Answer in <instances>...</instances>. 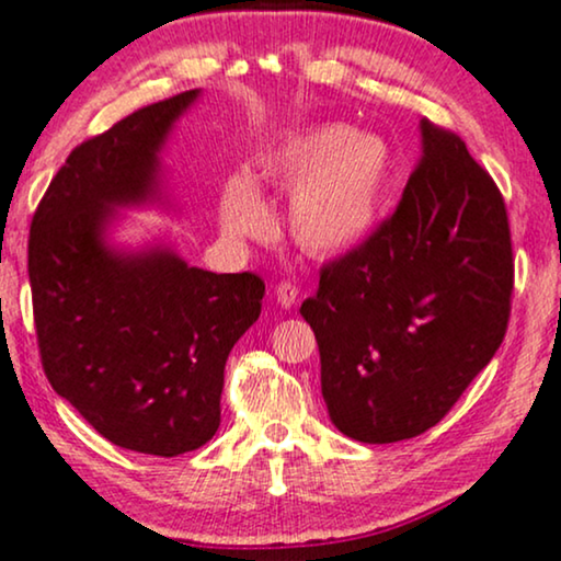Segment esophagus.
Wrapping results in <instances>:
<instances>
[{"label": "esophagus", "mask_w": 561, "mask_h": 561, "mask_svg": "<svg viewBox=\"0 0 561 561\" xmlns=\"http://www.w3.org/2000/svg\"><path fill=\"white\" fill-rule=\"evenodd\" d=\"M275 299H278L280 307L291 309L296 305V299H299V286L291 280H280L278 286H275Z\"/></svg>", "instance_id": "obj_1"}]
</instances>
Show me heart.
<instances>
[{"mask_svg": "<svg viewBox=\"0 0 561 561\" xmlns=\"http://www.w3.org/2000/svg\"><path fill=\"white\" fill-rule=\"evenodd\" d=\"M393 173L391 147L370 130L322 123L260 154L254 183L291 191L286 228L309 254L335 256L357 249L378 226ZM228 233L256 239L270 230V215L247 181H230L220 199Z\"/></svg>", "mask_w": 561, "mask_h": 561, "instance_id": "b5f03b06", "label": "heart"}]
</instances>
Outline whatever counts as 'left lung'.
<instances>
[{"label": "left lung", "mask_w": 561, "mask_h": 561, "mask_svg": "<svg viewBox=\"0 0 561 561\" xmlns=\"http://www.w3.org/2000/svg\"><path fill=\"white\" fill-rule=\"evenodd\" d=\"M423 157L388 220L328 262L301 305L328 414L362 444L440 423L502 346L515 260L502 191L465 141L420 123Z\"/></svg>", "instance_id": "1"}]
</instances>
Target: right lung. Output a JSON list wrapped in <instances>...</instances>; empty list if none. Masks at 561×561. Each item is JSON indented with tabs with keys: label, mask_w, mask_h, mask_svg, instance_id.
I'll return each mask as SVG.
<instances>
[{
	"label": "right lung",
	"mask_w": 561,
	"mask_h": 561,
	"mask_svg": "<svg viewBox=\"0 0 561 561\" xmlns=\"http://www.w3.org/2000/svg\"><path fill=\"white\" fill-rule=\"evenodd\" d=\"M191 89L70 151L31 222L28 278L49 383L121 449L178 457L220 427L230 348L262 312L254 273L191 267L168 243H110L117 209L168 204L160 151Z\"/></svg>",
	"instance_id": "add662e5"
}]
</instances>
